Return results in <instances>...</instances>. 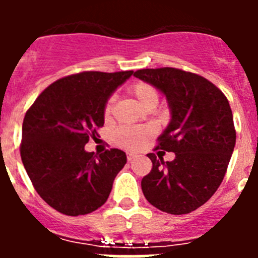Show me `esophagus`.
<instances>
[{"instance_id": "obj_1", "label": "esophagus", "mask_w": 258, "mask_h": 258, "mask_svg": "<svg viewBox=\"0 0 258 258\" xmlns=\"http://www.w3.org/2000/svg\"><path fill=\"white\" fill-rule=\"evenodd\" d=\"M126 157H127V161H132V160H133V159H136L137 155L133 154V152H127Z\"/></svg>"}]
</instances>
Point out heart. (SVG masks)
<instances>
[{
	"mask_svg": "<svg viewBox=\"0 0 258 258\" xmlns=\"http://www.w3.org/2000/svg\"><path fill=\"white\" fill-rule=\"evenodd\" d=\"M129 93L136 98L138 103L141 104L145 108H149V107H155L157 106V102H159V94H157L156 89L152 85L147 83H137L134 85H132L129 88ZM111 102L106 104V108H104V113L109 115L111 112ZM152 136L151 127L149 126H137V127H121L116 131L115 136V142L118 146H121L124 149L127 150H136L140 149L141 146L149 140L150 137Z\"/></svg>",
	"mask_w": 258,
	"mask_h": 258,
	"instance_id": "obj_1",
	"label": "heart"
}]
</instances>
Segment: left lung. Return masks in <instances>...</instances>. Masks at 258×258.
<instances>
[{"mask_svg":"<svg viewBox=\"0 0 258 258\" xmlns=\"http://www.w3.org/2000/svg\"><path fill=\"white\" fill-rule=\"evenodd\" d=\"M134 76L165 95L170 121L157 149L175 154L166 163L147 155L152 169L141 182L143 195L166 213H190L220 187L235 147L229 101L211 81L177 68L138 70Z\"/></svg>","mask_w":258,"mask_h":258,"instance_id":"1","label":"left lung"}]
</instances>
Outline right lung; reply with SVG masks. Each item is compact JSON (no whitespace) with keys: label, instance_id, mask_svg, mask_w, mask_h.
<instances>
[{"label":"right lung","instance_id":"obj_1","mask_svg":"<svg viewBox=\"0 0 258 258\" xmlns=\"http://www.w3.org/2000/svg\"><path fill=\"white\" fill-rule=\"evenodd\" d=\"M133 71H89L47 86L24 116L20 156L36 191L67 216L94 212L107 202L113 179L126 164L117 149L99 156L85 145L104 124L108 98Z\"/></svg>","mask_w":258,"mask_h":258}]
</instances>
